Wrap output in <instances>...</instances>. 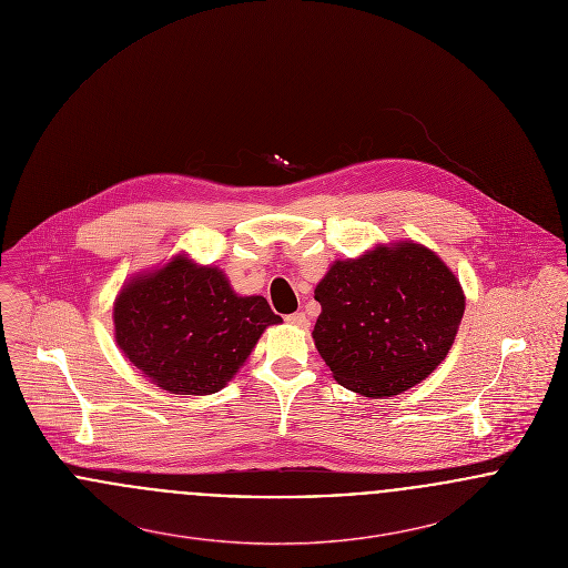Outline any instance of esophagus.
Returning <instances> with one entry per match:
<instances>
[{
  "mask_svg": "<svg viewBox=\"0 0 568 568\" xmlns=\"http://www.w3.org/2000/svg\"><path fill=\"white\" fill-rule=\"evenodd\" d=\"M286 324L295 325V327H308V317L304 313H293V315H286Z\"/></svg>",
  "mask_w": 568,
  "mask_h": 568,
  "instance_id": "1",
  "label": "esophagus"
}]
</instances>
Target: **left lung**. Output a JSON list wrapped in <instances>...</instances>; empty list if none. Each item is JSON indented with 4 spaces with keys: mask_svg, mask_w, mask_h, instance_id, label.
Instances as JSON below:
<instances>
[{
    "mask_svg": "<svg viewBox=\"0 0 568 568\" xmlns=\"http://www.w3.org/2000/svg\"><path fill=\"white\" fill-rule=\"evenodd\" d=\"M315 345L334 381L367 398H392L448 354L466 300L453 271L426 246H376L334 262L315 288Z\"/></svg>",
    "mask_w": 568,
    "mask_h": 568,
    "instance_id": "left-lung-1",
    "label": "left lung"
}]
</instances>
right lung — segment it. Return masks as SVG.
<instances>
[{
	"label": "right lung",
	"instance_id": "right-lung-1",
	"mask_svg": "<svg viewBox=\"0 0 568 568\" xmlns=\"http://www.w3.org/2000/svg\"><path fill=\"white\" fill-rule=\"evenodd\" d=\"M113 322L124 356L158 387L207 396L232 381L264 327L282 317L260 295L239 297L223 271L176 255L122 288Z\"/></svg>",
	"mask_w": 568,
	"mask_h": 568
}]
</instances>
